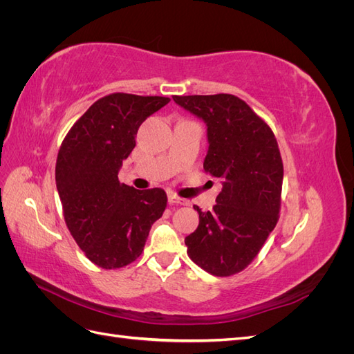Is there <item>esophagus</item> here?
Masks as SVG:
<instances>
[{
  "instance_id": "34e87169",
  "label": "esophagus",
  "mask_w": 354,
  "mask_h": 354,
  "mask_svg": "<svg viewBox=\"0 0 354 354\" xmlns=\"http://www.w3.org/2000/svg\"><path fill=\"white\" fill-rule=\"evenodd\" d=\"M168 202L169 203H174V205H189V201L183 199V198H178L174 194H169L168 195Z\"/></svg>"
}]
</instances>
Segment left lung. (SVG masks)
Returning a JSON list of instances; mask_svg holds the SVG:
<instances>
[{
	"instance_id": "8db88e82",
	"label": "left lung",
	"mask_w": 354,
	"mask_h": 354,
	"mask_svg": "<svg viewBox=\"0 0 354 354\" xmlns=\"http://www.w3.org/2000/svg\"><path fill=\"white\" fill-rule=\"evenodd\" d=\"M181 108L207 125L203 169L221 192L212 211L199 214L198 229L185 239L187 254L214 276L243 270L279 218L283 165L270 127L232 94L174 95Z\"/></svg>"
}]
</instances>
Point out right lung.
Masks as SVG:
<instances>
[{
	"label": "right lung",
	"mask_w": 354,
	"mask_h": 354,
	"mask_svg": "<svg viewBox=\"0 0 354 354\" xmlns=\"http://www.w3.org/2000/svg\"><path fill=\"white\" fill-rule=\"evenodd\" d=\"M169 102L159 95L113 93L93 103L63 140L56 186L66 226L87 259L120 269L140 257L152 224L162 217V189L120 183L122 160L136 146L138 127Z\"/></svg>",
	"instance_id": "1"
}]
</instances>
